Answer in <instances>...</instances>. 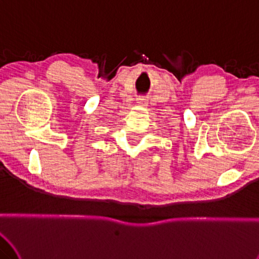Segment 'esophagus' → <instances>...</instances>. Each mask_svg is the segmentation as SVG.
Wrapping results in <instances>:
<instances>
[{
	"instance_id": "34e87169",
	"label": "esophagus",
	"mask_w": 259,
	"mask_h": 259,
	"mask_svg": "<svg viewBox=\"0 0 259 259\" xmlns=\"http://www.w3.org/2000/svg\"><path fill=\"white\" fill-rule=\"evenodd\" d=\"M137 105L140 107H146V106H148V99H146V98H138L137 99Z\"/></svg>"
}]
</instances>
